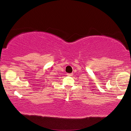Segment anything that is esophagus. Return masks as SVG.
I'll return each mask as SVG.
<instances>
[{
	"label": "esophagus",
	"mask_w": 131,
	"mask_h": 131,
	"mask_svg": "<svg viewBox=\"0 0 131 131\" xmlns=\"http://www.w3.org/2000/svg\"><path fill=\"white\" fill-rule=\"evenodd\" d=\"M67 76H73V73H67Z\"/></svg>",
	"instance_id": "obj_1"
}]
</instances>
